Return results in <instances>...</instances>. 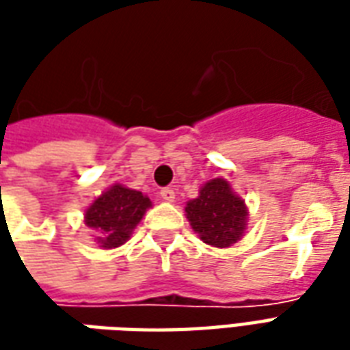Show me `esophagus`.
<instances>
[{
  "label": "esophagus",
  "instance_id": "obj_1",
  "mask_svg": "<svg viewBox=\"0 0 350 350\" xmlns=\"http://www.w3.org/2000/svg\"><path fill=\"white\" fill-rule=\"evenodd\" d=\"M161 198L163 200H167V202H172L176 198L174 189H170V187H165V189H161Z\"/></svg>",
  "mask_w": 350,
  "mask_h": 350
}]
</instances>
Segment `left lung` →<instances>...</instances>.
Wrapping results in <instances>:
<instances>
[{
    "mask_svg": "<svg viewBox=\"0 0 350 350\" xmlns=\"http://www.w3.org/2000/svg\"><path fill=\"white\" fill-rule=\"evenodd\" d=\"M185 215L198 238L213 247H230L247 227V206L223 178L206 182L187 202Z\"/></svg>",
    "mask_w": 350,
    "mask_h": 350,
    "instance_id": "left-lung-1",
    "label": "left lung"
}]
</instances>
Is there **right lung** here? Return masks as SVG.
<instances>
[{
	"instance_id": "right-lung-1",
	"label": "right lung",
	"mask_w": 350,
	"mask_h": 350,
	"mask_svg": "<svg viewBox=\"0 0 350 350\" xmlns=\"http://www.w3.org/2000/svg\"><path fill=\"white\" fill-rule=\"evenodd\" d=\"M148 208H152V200L140 191L114 183L93 200L84 213V223L97 230V243L103 250H112L129 240Z\"/></svg>"
}]
</instances>
